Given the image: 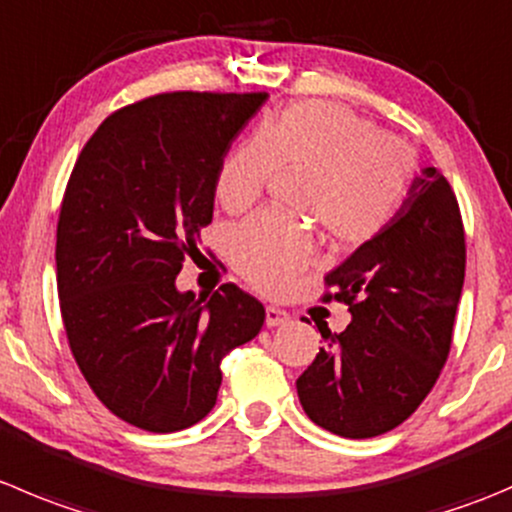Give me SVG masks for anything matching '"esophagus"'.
Listing matches in <instances>:
<instances>
[{"label": "esophagus", "mask_w": 512, "mask_h": 512, "mask_svg": "<svg viewBox=\"0 0 512 512\" xmlns=\"http://www.w3.org/2000/svg\"><path fill=\"white\" fill-rule=\"evenodd\" d=\"M287 320H290V312H287V310H280V307H275V305L265 307V325L267 327L285 325Z\"/></svg>", "instance_id": "esophagus-1"}]
</instances>
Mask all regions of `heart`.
Here are the masks:
<instances>
[{
  "label": "heart",
  "instance_id": "b5f03b06",
  "mask_svg": "<svg viewBox=\"0 0 512 512\" xmlns=\"http://www.w3.org/2000/svg\"><path fill=\"white\" fill-rule=\"evenodd\" d=\"M277 170L305 172L297 210L325 227L340 250L370 245L395 222L415 180V155L377 124L330 102H300L265 119L225 157L215 197L242 212L265 195ZM307 220L257 212L227 232V260L262 292H282L310 265Z\"/></svg>",
  "mask_w": 512,
  "mask_h": 512
}]
</instances>
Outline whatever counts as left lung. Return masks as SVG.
<instances>
[{
  "label": "left lung",
  "mask_w": 512,
  "mask_h": 512,
  "mask_svg": "<svg viewBox=\"0 0 512 512\" xmlns=\"http://www.w3.org/2000/svg\"><path fill=\"white\" fill-rule=\"evenodd\" d=\"M463 280L458 200L425 167L393 225L325 277L322 302H345L352 322L337 335L320 327L327 345L297 377L307 418L352 440L405 423L448 360Z\"/></svg>",
  "instance_id": "1"
}]
</instances>
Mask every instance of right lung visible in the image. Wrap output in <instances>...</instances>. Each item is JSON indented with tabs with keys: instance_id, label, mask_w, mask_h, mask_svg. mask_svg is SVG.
I'll use <instances>...</instances> for the list:
<instances>
[{
	"instance_id": "obj_1",
	"label": "right lung",
	"mask_w": 512,
	"mask_h": 512,
	"mask_svg": "<svg viewBox=\"0 0 512 512\" xmlns=\"http://www.w3.org/2000/svg\"><path fill=\"white\" fill-rule=\"evenodd\" d=\"M267 92H165L117 109L79 152L57 222V292L69 350L109 413L175 433L215 408L222 357L265 307L235 282L177 292L212 222L215 180Z\"/></svg>"
}]
</instances>
